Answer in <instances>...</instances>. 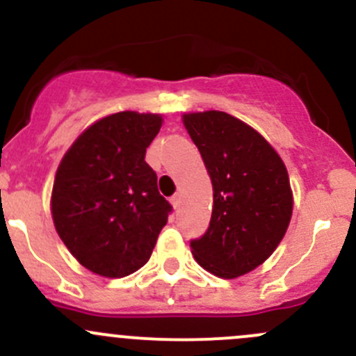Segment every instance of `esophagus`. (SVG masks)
Masks as SVG:
<instances>
[{
	"label": "esophagus",
	"mask_w": 356,
	"mask_h": 356,
	"mask_svg": "<svg viewBox=\"0 0 356 356\" xmlns=\"http://www.w3.org/2000/svg\"><path fill=\"white\" fill-rule=\"evenodd\" d=\"M171 204H173L175 209L179 207V193H175V195L171 197Z\"/></svg>",
	"instance_id": "34e87169"
}]
</instances>
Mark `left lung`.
Wrapping results in <instances>:
<instances>
[{"label":"left lung","mask_w":356,"mask_h":356,"mask_svg":"<svg viewBox=\"0 0 356 356\" xmlns=\"http://www.w3.org/2000/svg\"><path fill=\"white\" fill-rule=\"evenodd\" d=\"M183 124L212 181V216L190 241L205 270L233 280L266 262L286 233L293 192L286 166L250 124L225 111L186 113Z\"/></svg>","instance_id":"8db88e82"}]
</instances>
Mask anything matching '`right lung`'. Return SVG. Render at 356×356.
<instances>
[{
  "label": "right lung",
  "instance_id": "right-lung-1",
  "mask_svg": "<svg viewBox=\"0 0 356 356\" xmlns=\"http://www.w3.org/2000/svg\"><path fill=\"white\" fill-rule=\"evenodd\" d=\"M163 116L122 111L90 124L61 159L51 193L54 228L86 269L124 277L140 269L171 205L145 163Z\"/></svg>",
  "mask_w": 356,
  "mask_h": 356
}]
</instances>
